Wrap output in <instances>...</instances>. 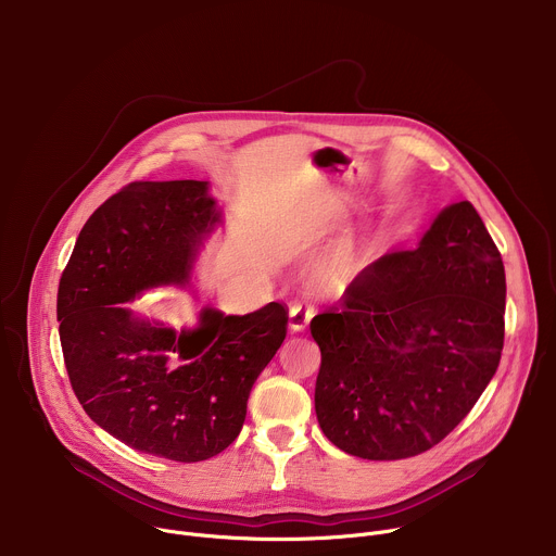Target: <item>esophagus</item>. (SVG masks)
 Segmentation results:
<instances>
[{"label":"esophagus","instance_id":"1","mask_svg":"<svg viewBox=\"0 0 556 556\" xmlns=\"http://www.w3.org/2000/svg\"><path fill=\"white\" fill-rule=\"evenodd\" d=\"M314 316V307L309 303L296 301L290 305V330L292 332H301L307 328L309 319Z\"/></svg>","mask_w":556,"mask_h":556}]
</instances>
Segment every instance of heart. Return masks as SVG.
I'll return each instance as SVG.
<instances>
[{"label": "heart", "instance_id": "obj_1", "mask_svg": "<svg viewBox=\"0 0 556 556\" xmlns=\"http://www.w3.org/2000/svg\"><path fill=\"white\" fill-rule=\"evenodd\" d=\"M339 268H341V264H339V260H334V262L330 264V273H339Z\"/></svg>", "mask_w": 556, "mask_h": 556}]
</instances>
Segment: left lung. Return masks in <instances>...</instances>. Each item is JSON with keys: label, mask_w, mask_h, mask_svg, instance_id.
Instances as JSON below:
<instances>
[{"label": "left lung", "mask_w": 556, "mask_h": 556, "mask_svg": "<svg viewBox=\"0 0 556 556\" xmlns=\"http://www.w3.org/2000/svg\"><path fill=\"white\" fill-rule=\"evenodd\" d=\"M504 307V262L480 213L466 200L446 206L416 251L382 255L312 319L328 440L363 459L442 442L497 371Z\"/></svg>", "instance_id": "1"}]
</instances>
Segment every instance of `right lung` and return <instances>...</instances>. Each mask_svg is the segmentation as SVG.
<instances>
[{
  "mask_svg": "<svg viewBox=\"0 0 556 556\" xmlns=\"http://www.w3.org/2000/svg\"><path fill=\"white\" fill-rule=\"evenodd\" d=\"M217 222L206 182H129L78 232L56 294L63 361L86 414L140 453L187 464L240 435L251 389L288 332L277 301L244 316L206 307L182 332L125 305L185 283Z\"/></svg>",
  "mask_w": 556,
  "mask_h": 556,
  "instance_id": "1",
  "label": "right lung"
}]
</instances>
